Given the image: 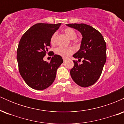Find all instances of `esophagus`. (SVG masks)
<instances>
[{"label":"esophagus","instance_id":"34e87169","mask_svg":"<svg viewBox=\"0 0 124 124\" xmlns=\"http://www.w3.org/2000/svg\"><path fill=\"white\" fill-rule=\"evenodd\" d=\"M63 62H66V59H65V58H63Z\"/></svg>","mask_w":124,"mask_h":124}]
</instances>
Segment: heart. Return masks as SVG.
<instances>
[{
    "label": "heart",
    "mask_w": 124,
    "mask_h": 124,
    "mask_svg": "<svg viewBox=\"0 0 124 124\" xmlns=\"http://www.w3.org/2000/svg\"><path fill=\"white\" fill-rule=\"evenodd\" d=\"M64 33L70 39H75L77 37V34L76 31L71 28H66L63 30ZM56 33H54L51 38V43L52 45L55 44L56 41ZM74 50L72 47H58L55 49V52L56 55L62 56L64 58H67L69 57L70 55L73 53Z\"/></svg>",
    "instance_id": "heart-1"
}]
</instances>
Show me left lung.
I'll return each instance as SVG.
<instances>
[{"instance_id":"left-lung-1","label":"left lung","mask_w":124,"mask_h":124,"mask_svg":"<svg viewBox=\"0 0 124 124\" xmlns=\"http://www.w3.org/2000/svg\"><path fill=\"white\" fill-rule=\"evenodd\" d=\"M75 28L82 35L80 49L73 55L79 64L73 61L74 66L70 71L74 82L81 87H86L94 84L101 75L106 62V43L103 35L92 26L85 24H66Z\"/></svg>"}]
</instances>
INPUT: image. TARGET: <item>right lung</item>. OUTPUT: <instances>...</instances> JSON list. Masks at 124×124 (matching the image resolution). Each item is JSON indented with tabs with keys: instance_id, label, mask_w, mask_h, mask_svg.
<instances>
[{
	"instance_id": "obj_1",
	"label": "right lung",
	"mask_w": 124,
	"mask_h": 124,
	"mask_svg": "<svg viewBox=\"0 0 124 124\" xmlns=\"http://www.w3.org/2000/svg\"><path fill=\"white\" fill-rule=\"evenodd\" d=\"M61 23H38L24 34L17 51L18 69L21 77L32 89L42 90L52 85L56 70L63 62L61 56L54 55L49 63L44 61L51 38Z\"/></svg>"
}]
</instances>
